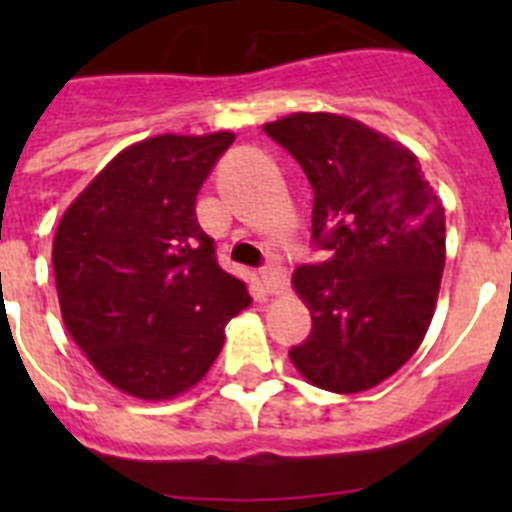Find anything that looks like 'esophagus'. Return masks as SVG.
I'll list each match as a JSON object with an SVG mask.
<instances>
[{
    "label": "esophagus",
    "mask_w": 512,
    "mask_h": 512,
    "mask_svg": "<svg viewBox=\"0 0 512 512\" xmlns=\"http://www.w3.org/2000/svg\"><path fill=\"white\" fill-rule=\"evenodd\" d=\"M261 282H264V287L269 289V292H279V289L284 287L282 271H279L274 264L264 266V269H261Z\"/></svg>",
    "instance_id": "obj_1"
}]
</instances>
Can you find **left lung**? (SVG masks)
Wrapping results in <instances>:
<instances>
[{"instance_id": "left-lung-1", "label": "left lung", "mask_w": 512, "mask_h": 512, "mask_svg": "<svg viewBox=\"0 0 512 512\" xmlns=\"http://www.w3.org/2000/svg\"><path fill=\"white\" fill-rule=\"evenodd\" d=\"M264 133L295 156L312 200V238L333 251L300 266L292 287L312 315L289 351L320 390L377 387L423 343L446 264V212L418 156L336 112H292Z\"/></svg>"}]
</instances>
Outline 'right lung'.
<instances>
[{
  "instance_id": "right-lung-1",
  "label": "right lung",
  "mask_w": 512,
  "mask_h": 512,
  "mask_svg": "<svg viewBox=\"0 0 512 512\" xmlns=\"http://www.w3.org/2000/svg\"><path fill=\"white\" fill-rule=\"evenodd\" d=\"M235 135L164 133L133 143L63 212L53 238L69 336L112 387L138 400L179 397L251 305L197 223L202 182Z\"/></svg>"
}]
</instances>
